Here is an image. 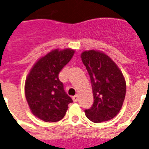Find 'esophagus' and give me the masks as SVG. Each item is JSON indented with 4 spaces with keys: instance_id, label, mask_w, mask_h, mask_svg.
<instances>
[{
    "instance_id": "1",
    "label": "esophagus",
    "mask_w": 149,
    "mask_h": 149,
    "mask_svg": "<svg viewBox=\"0 0 149 149\" xmlns=\"http://www.w3.org/2000/svg\"><path fill=\"white\" fill-rule=\"evenodd\" d=\"M72 100H73L74 102H77L78 100V95H74L73 97H72Z\"/></svg>"
}]
</instances>
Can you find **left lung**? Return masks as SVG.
Here are the masks:
<instances>
[{
    "instance_id": "left-lung-1",
    "label": "left lung",
    "mask_w": 149,
    "mask_h": 149,
    "mask_svg": "<svg viewBox=\"0 0 149 149\" xmlns=\"http://www.w3.org/2000/svg\"><path fill=\"white\" fill-rule=\"evenodd\" d=\"M89 74L94 102L85 116L94 123L111 120L119 113L126 94V81L116 63L108 55L94 49L81 54Z\"/></svg>"
}]
</instances>
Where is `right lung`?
I'll return each instance as SVG.
<instances>
[{
    "label": "right lung",
    "mask_w": 149,
    "mask_h": 149,
    "mask_svg": "<svg viewBox=\"0 0 149 149\" xmlns=\"http://www.w3.org/2000/svg\"><path fill=\"white\" fill-rule=\"evenodd\" d=\"M74 50H52L39 59L25 79V93L29 107L45 122L61 120L66 114L71 98L59 80V73L72 58Z\"/></svg>",
    "instance_id": "obj_1"
}]
</instances>
